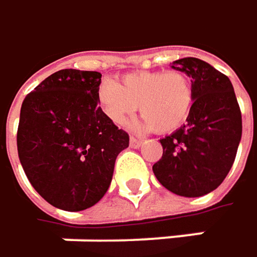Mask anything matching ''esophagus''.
<instances>
[{"mask_svg":"<svg viewBox=\"0 0 257 257\" xmlns=\"http://www.w3.org/2000/svg\"><path fill=\"white\" fill-rule=\"evenodd\" d=\"M129 144H131V147H132V149H138V147H141V146H143V141H141V140H138V138L131 137Z\"/></svg>","mask_w":257,"mask_h":257,"instance_id":"1","label":"esophagus"}]
</instances>
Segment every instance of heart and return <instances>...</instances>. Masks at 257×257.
I'll return each instance as SVG.
<instances>
[{"mask_svg":"<svg viewBox=\"0 0 257 257\" xmlns=\"http://www.w3.org/2000/svg\"><path fill=\"white\" fill-rule=\"evenodd\" d=\"M97 98L107 119L117 126L125 125L140 104L143 116L134 128L168 134L187 122L194 89L188 76L181 72L137 70L125 73L119 82L104 79Z\"/></svg>","mask_w":257,"mask_h":257,"instance_id":"1","label":"heart"}]
</instances>
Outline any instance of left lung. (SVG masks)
I'll use <instances>...</instances> for the list:
<instances>
[{"label": "left lung", "instance_id": "obj_1", "mask_svg": "<svg viewBox=\"0 0 257 257\" xmlns=\"http://www.w3.org/2000/svg\"><path fill=\"white\" fill-rule=\"evenodd\" d=\"M194 89L191 113L175 132L160 140L162 159L153 165L157 181L174 194L200 197L228 175L241 140V111L228 76L194 57L175 60Z\"/></svg>", "mask_w": 257, "mask_h": 257}]
</instances>
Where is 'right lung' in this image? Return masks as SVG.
<instances>
[{
    "label": "right lung",
    "instance_id": "right-lung-1",
    "mask_svg": "<svg viewBox=\"0 0 257 257\" xmlns=\"http://www.w3.org/2000/svg\"><path fill=\"white\" fill-rule=\"evenodd\" d=\"M101 73L63 69L23 100L17 152L32 187L50 204L79 212L110 187L117 154L129 135L98 105Z\"/></svg>",
    "mask_w": 257,
    "mask_h": 257
}]
</instances>
